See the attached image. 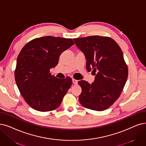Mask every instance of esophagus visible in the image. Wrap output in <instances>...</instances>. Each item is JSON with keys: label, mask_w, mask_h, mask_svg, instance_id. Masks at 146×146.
<instances>
[{"label": "esophagus", "mask_w": 146, "mask_h": 146, "mask_svg": "<svg viewBox=\"0 0 146 146\" xmlns=\"http://www.w3.org/2000/svg\"><path fill=\"white\" fill-rule=\"evenodd\" d=\"M72 82H73V83H74V84H78V80L73 78V79H72Z\"/></svg>", "instance_id": "esophagus-1"}]
</instances>
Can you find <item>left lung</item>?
I'll return each instance as SVG.
<instances>
[{
  "instance_id": "1",
  "label": "left lung",
  "mask_w": 146,
  "mask_h": 146,
  "mask_svg": "<svg viewBox=\"0 0 146 146\" xmlns=\"http://www.w3.org/2000/svg\"><path fill=\"white\" fill-rule=\"evenodd\" d=\"M77 47L87 59L88 71L97 72L94 82L79 81L81 91L79 101L87 108L103 111L121 95L128 76V68L119 45L110 37L91 36L74 38Z\"/></svg>"
}]
</instances>
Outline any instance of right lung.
Here are the masks:
<instances>
[{"mask_svg":"<svg viewBox=\"0 0 146 146\" xmlns=\"http://www.w3.org/2000/svg\"><path fill=\"white\" fill-rule=\"evenodd\" d=\"M71 38L46 36L27 42L17 57L15 80L21 95L32 108L53 111L59 107L72 85V79L57 78L50 70L64 51L74 45Z\"/></svg>","mask_w":146,"mask_h":146,"instance_id":"add662e5","label":"right lung"}]
</instances>
